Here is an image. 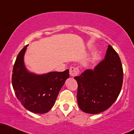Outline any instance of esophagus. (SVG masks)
Masks as SVG:
<instances>
[{
  "label": "esophagus",
  "mask_w": 134,
  "mask_h": 134,
  "mask_svg": "<svg viewBox=\"0 0 134 134\" xmlns=\"http://www.w3.org/2000/svg\"><path fill=\"white\" fill-rule=\"evenodd\" d=\"M69 74L71 76L74 77V76H77V75L79 74V69L77 68V67H70L69 70Z\"/></svg>",
  "instance_id": "34e87169"
}]
</instances>
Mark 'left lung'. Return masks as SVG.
<instances>
[{
    "mask_svg": "<svg viewBox=\"0 0 134 134\" xmlns=\"http://www.w3.org/2000/svg\"><path fill=\"white\" fill-rule=\"evenodd\" d=\"M74 79L80 109L89 114L102 113L113 105L121 91L123 73L120 57L109 45L104 58L93 69H86Z\"/></svg>",
    "mask_w": 134,
    "mask_h": 134,
    "instance_id": "8db88e82",
    "label": "left lung"
}]
</instances>
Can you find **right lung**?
<instances>
[{
  "instance_id": "add662e5",
  "label": "right lung",
  "mask_w": 134,
  "mask_h": 134,
  "mask_svg": "<svg viewBox=\"0 0 134 134\" xmlns=\"http://www.w3.org/2000/svg\"><path fill=\"white\" fill-rule=\"evenodd\" d=\"M26 45L19 53L13 67L12 85L18 99L25 108L38 114L48 113L55 104L69 70L37 74L29 71L24 63Z\"/></svg>"
}]
</instances>
